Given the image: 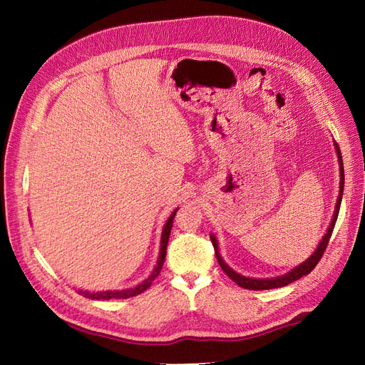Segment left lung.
Masks as SVG:
<instances>
[{
    "label": "left lung",
    "instance_id": "1",
    "mask_svg": "<svg viewBox=\"0 0 365 365\" xmlns=\"http://www.w3.org/2000/svg\"><path fill=\"white\" fill-rule=\"evenodd\" d=\"M335 145V150H336V157H338V164H339V195H338V200L335 204V212H334V217L330 220V225L326 231V235L323 236V239L319 240V244L317 247V250L311 254V257L306 259L303 263L298 264V267L292 268L291 271H288L283 275H279V277H272V279H252V277H245V275H242L239 272H236L233 268H230L228 264L224 262V259L220 257V252H219V247H217V240L215 235H210V239H212V244L215 247V254L217 257V262L220 264V268L222 271L228 275V277L236 282V284H239L240 288L244 289H252V291H263V289H274V288H283V286L289 284L298 279H302L303 275H307L311 272L315 267L317 263L322 259V256L326 251V247L329 244V239L332 236V231L336 222V217L339 213V205H341V200H342V190H344V168H342V158H341V152L336 143L334 141Z\"/></svg>",
    "mask_w": 365,
    "mask_h": 365
}]
</instances>
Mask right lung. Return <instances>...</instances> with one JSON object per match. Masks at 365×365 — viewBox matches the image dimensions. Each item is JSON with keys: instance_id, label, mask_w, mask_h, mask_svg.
<instances>
[{"instance_id": "right-lung-1", "label": "right lung", "mask_w": 365, "mask_h": 365, "mask_svg": "<svg viewBox=\"0 0 365 365\" xmlns=\"http://www.w3.org/2000/svg\"><path fill=\"white\" fill-rule=\"evenodd\" d=\"M178 212V208L170 215V217L165 220L163 233H161V242H160V252H158V260H157V267L153 268L152 274L146 280H143L140 284H137L135 288H129V289H121V291H102V292H88V291H77L79 294H82L83 297L91 298V300H113V298H129V297H135L141 292H145L149 286L152 284V282L158 277V274L163 268V263L165 260V250H168V242H169V236H170V230L173 225V217Z\"/></svg>"}]
</instances>
